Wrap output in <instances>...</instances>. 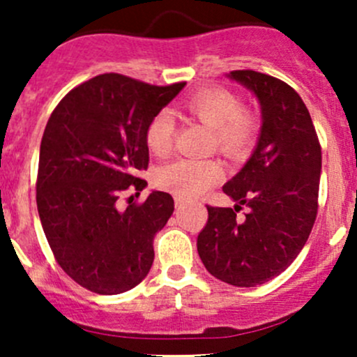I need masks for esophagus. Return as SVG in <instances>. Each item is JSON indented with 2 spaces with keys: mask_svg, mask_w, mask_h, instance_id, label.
I'll return each mask as SVG.
<instances>
[{
  "mask_svg": "<svg viewBox=\"0 0 357 357\" xmlns=\"http://www.w3.org/2000/svg\"><path fill=\"white\" fill-rule=\"evenodd\" d=\"M174 202H176V207H178V208H181L183 205H186V200L183 199V197H176Z\"/></svg>",
  "mask_w": 357,
  "mask_h": 357,
  "instance_id": "1",
  "label": "esophagus"
}]
</instances>
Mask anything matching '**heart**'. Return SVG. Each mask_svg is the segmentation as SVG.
I'll use <instances>...</instances> for the list:
<instances>
[{
    "mask_svg": "<svg viewBox=\"0 0 357 357\" xmlns=\"http://www.w3.org/2000/svg\"><path fill=\"white\" fill-rule=\"evenodd\" d=\"M186 109L214 132L215 145L228 155H240L254 143L259 131L255 115L242 109L238 96L222 88L202 89L186 100ZM176 124L169 112H158L145 131L146 146L164 157L171 152ZM222 165L214 158H179L157 171V185L183 199L207 192L222 178Z\"/></svg>",
    "mask_w": 357,
    "mask_h": 357,
    "instance_id": "heart-1",
    "label": "heart"
}]
</instances>
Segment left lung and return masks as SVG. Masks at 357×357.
Listing matches in <instances>:
<instances>
[{
    "label": "left lung",
    "mask_w": 357,
    "mask_h": 357,
    "mask_svg": "<svg viewBox=\"0 0 357 357\" xmlns=\"http://www.w3.org/2000/svg\"><path fill=\"white\" fill-rule=\"evenodd\" d=\"M228 77L254 93L262 126L247 164L222 186L235 207L207 205L197 250L218 280L255 287L285 271L307 242L318 214L321 146L307 107L287 82L255 70Z\"/></svg>",
    "instance_id": "left-lung-1"
}]
</instances>
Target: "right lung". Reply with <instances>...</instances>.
<instances>
[{
	"label": "right lung",
	"instance_id": "obj_1",
	"mask_svg": "<svg viewBox=\"0 0 357 357\" xmlns=\"http://www.w3.org/2000/svg\"><path fill=\"white\" fill-rule=\"evenodd\" d=\"M185 84L96 75L67 93L46 124L36 183L39 219L60 268L95 294L135 289L152 268L153 236L174 200L155 190L126 208L117 200L146 186L138 178L149 167L146 126Z\"/></svg>",
	"mask_w": 357,
	"mask_h": 357
}]
</instances>
